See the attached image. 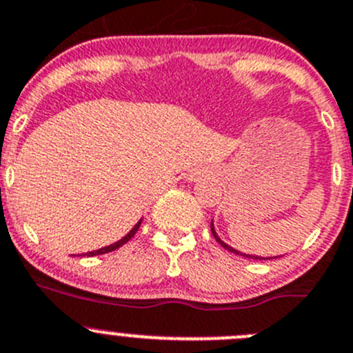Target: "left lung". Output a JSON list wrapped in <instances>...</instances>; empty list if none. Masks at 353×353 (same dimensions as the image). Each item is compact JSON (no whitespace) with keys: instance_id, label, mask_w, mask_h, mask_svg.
I'll return each mask as SVG.
<instances>
[{"instance_id":"obj_1","label":"left lung","mask_w":353,"mask_h":353,"mask_svg":"<svg viewBox=\"0 0 353 353\" xmlns=\"http://www.w3.org/2000/svg\"><path fill=\"white\" fill-rule=\"evenodd\" d=\"M211 232H213L214 239H216V241H218V243H220V244H221V246H223V248H225V250H229V251H232V253H236V254H243V253H239V251H236V250H234V248H230V246H229V244H225V243H223V241H221V239H220V237H218V236H216V232H214V229H213V221H211ZM243 256H246V258H254V260H270V258H261V256H253V254H243ZM275 258H277V256H275Z\"/></svg>"}]
</instances>
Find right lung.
<instances>
[{
    "mask_svg": "<svg viewBox=\"0 0 353 353\" xmlns=\"http://www.w3.org/2000/svg\"><path fill=\"white\" fill-rule=\"evenodd\" d=\"M140 223H142V220L139 221V223L135 225V227H133L132 230H130L128 234H126V236L123 237V239H119L117 241V243H114V244H110V246H105V248H100V250H97V251H90V253H86L88 254V256H95V254H103V253H110V251H114V250H117V248H121L123 246V244H126L128 243L130 239H132L133 236H135L137 234V230L140 229Z\"/></svg>",
    "mask_w": 353,
    "mask_h": 353,
    "instance_id": "right-lung-1",
    "label": "right lung"
}]
</instances>
